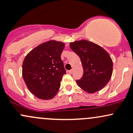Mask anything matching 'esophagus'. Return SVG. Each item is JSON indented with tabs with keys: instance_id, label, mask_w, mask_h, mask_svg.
I'll list each match as a JSON object with an SVG mask.
<instances>
[{
	"instance_id": "1",
	"label": "esophagus",
	"mask_w": 133,
	"mask_h": 133,
	"mask_svg": "<svg viewBox=\"0 0 133 133\" xmlns=\"http://www.w3.org/2000/svg\"><path fill=\"white\" fill-rule=\"evenodd\" d=\"M73 71V69H72V70H69V71H68V73H70V74H72Z\"/></svg>"
}]
</instances>
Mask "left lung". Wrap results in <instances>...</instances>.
<instances>
[{
    "instance_id": "left-lung-1",
    "label": "left lung",
    "mask_w": 133,
    "mask_h": 133,
    "mask_svg": "<svg viewBox=\"0 0 133 133\" xmlns=\"http://www.w3.org/2000/svg\"><path fill=\"white\" fill-rule=\"evenodd\" d=\"M71 49L81 59L83 75L76 80L79 87L89 93L104 88L113 73V61L108 53L96 43L86 40L70 43Z\"/></svg>"
}]
</instances>
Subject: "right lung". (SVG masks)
Segmentation results:
<instances>
[{
    "label": "right lung",
    "instance_id": "add662e5",
    "mask_svg": "<svg viewBox=\"0 0 133 133\" xmlns=\"http://www.w3.org/2000/svg\"><path fill=\"white\" fill-rule=\"evenodd\" d=\"M63 42L50 40L32 50L25 57L22 76L30 91L41 99H50L60 87L66 73L61 54Z\"/></svg>",
    "mask_w": 133,
    "mask_h": 133
}]
</instances>
